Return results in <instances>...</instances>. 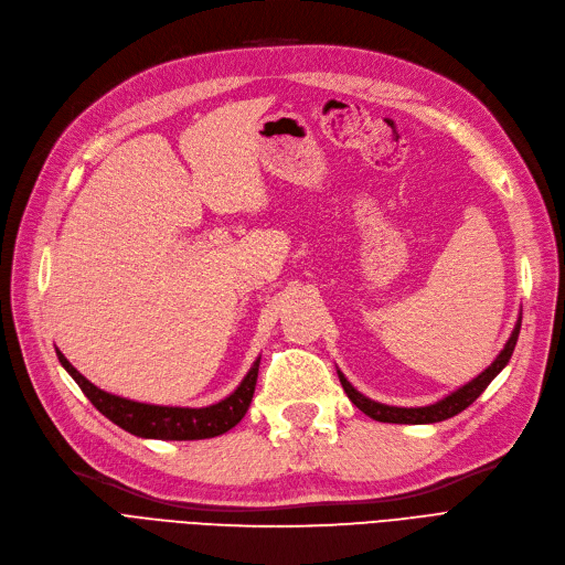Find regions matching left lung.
I'll return each mask as SVG.
<instances>
[{
  "instance_id": "obj_1",
  "label": "left lung",
  "mask_w": 565,
  "mask_h": 565,
  "mask_svg": "<svg viewBox=\"0 0 565 565\" xmlns=\"http://www.w3.org/2000/svg\"><path fill=\"white\" fill-rule=\"evenodd\" d=\"M519 330H521V317L512 330V335L508 340V344L503 347V351L498 353L495 361L482 372L477 374V377L468 384H463L461 388H456L454 393L445 395L443 401H437L433 405H426V407H393V405H382L377 401H370L365 398L363 393H359L356 388H353L344 374L338 370V377L342 382V388L344 393L349 395V401L356 405L363 414H367L370 419L374 422H382V424H437V422H445V419H451V416H456L458 412H463L466 407H470L479 395L484 393V388L495 380V374L503 370L510 359H512V351L516 347V340H519Z\"/></svg>"
}]
</instances>
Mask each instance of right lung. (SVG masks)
Listing matches in <instances>:
<instances>
[{"label":"right lung","instance_id":"obj_1","mask_svg":"<svg viewBox=\"0 0 565 565\" xmlns=\"http://www.w3.org/2000/svg\"><path fill=\"white\" fill-rule=\"evenodd\" d=\"M55 353L62 367L72 374V380L81 386L83 393H86V398L107 416L109 422L137 437H146V440H206V437H216L227 433L230 428H235L244 419L250 398H254L260 365V359H256L242 384L216 405L167 407L128 401L120 398V395L102 391L83 377V374L62 356V351L55 349Z\"/></svg>","mask_w":565,"mask_h":565}]
</instances>
